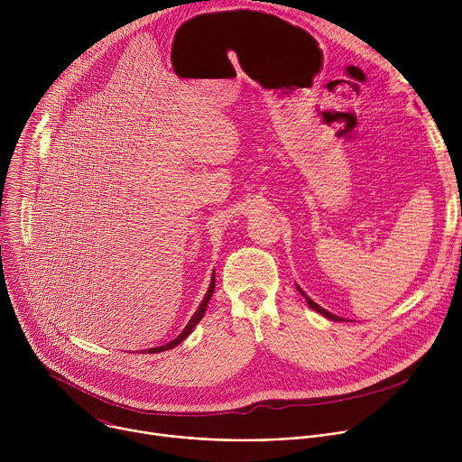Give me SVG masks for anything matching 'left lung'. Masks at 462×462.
Here are the masks:
<instances>
[{
  "label": "left lung",
  "mask_w": 462,
  "mask_h": 462,
  "mask_svg": "<svg viewBox=\"0 0 462 462\" xmlns=\"http://www.w3.org/2000/svg\"><path fill=\"white\" fill-rule=\"evenodd\" d=\"M298 291H300V294L305 298V301H307V305L310 307V309H314L316 312H319L321 316H325V318H328V319H333V321H347V319H344V318H340V316H337V314H333V312H328V310H325L323 307H319L318 303H314L300 287H298Z\"/></svg>",
  "instance_id": "obj_1"
}]
</instances>
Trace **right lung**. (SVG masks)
I'll use <instances>...</instances> for the list:
<instances>
[{
	"instance_id": "add662e5",
	"label": "right lung",
	"mask_w": 462,
	"mask_h": 462,
	"mask_svg": "<svg viewBox=\"0 0 462 462\" xmlns=\"http://www.w3.org/2000/svg\"><path fill=\"white\" fill-rule=\"evenodd\" d=\"M214 289H216V273L212 274V282H210V287H208V291H207V294H205V298H203V301H201V305H199V309L195 310V314L191 316V319L186 323V327L182 328V333L175 338V340H171V342H168V344H164V346H159V347H152V349H144V351H141V353H161V351H168V349H173V347H177L191 331L195 328V325L199 323L201 319H203V316H205V312H207V307H208V301H210V298H212V294H214Z\"/></svg>"
}]
</instances>
